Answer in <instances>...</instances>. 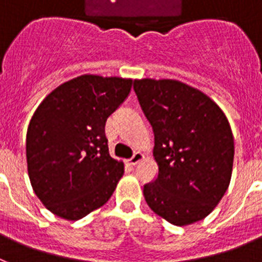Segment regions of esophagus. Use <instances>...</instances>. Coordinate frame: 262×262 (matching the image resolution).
<instances>
[{"label": "esophagus", "mask_w": 262, "mask_h": 262, "mask_svg": "<svg viewBox=\"0 0 262 262\" xmlns=\"http://www.w3.org/2000/svg\"><path fill=\"white\" fill-rule=\"evenodd\" d=\"M144 160V155L142 153H140V151H137V153H135V156L129 160V165H132V166H135V165H137L138 162L142 161Z\"/></svg>", "instance_id": "34e87169"}]
</instances>
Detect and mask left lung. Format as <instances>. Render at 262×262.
<instances>
[{
  "label": "left lung",
  "mask_w": 262,
  "mask_h": 262,
  "mask_svg": "<svg viewBox=\"0 0 262 262\" xmlns=\"http://www.w3.org/2000/svg\"><path fill=\"white\" fill-rule=\"evenodd\" d=\"M133 88L155 133V182L144 197L156 214L177 226L209 216L232 179L234 141L221 107L177 80H135Z\"/></svg>",
  "instance_id": "8db88e82"
}]
</instances>
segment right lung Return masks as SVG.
Masks as SVG:
<instances>
[{
  "label": "right lung",
  "mask_w": 262,
  "mask_h": 262,
  "mask_svg": "<svg viewBox=\"0 0 262 262\" xmlns=\"http://www.w3.org/2000/svg\"><path fill=\"white\" fill-rule=\"evenodd\" d=\"M132 78L82 74L53 89L26 133L30 184L46 209L77 221L105 205L124 174L109 155L107 117L127 97Z\"/></svg>",
  "instance_id": "1"
}]
</instances>
